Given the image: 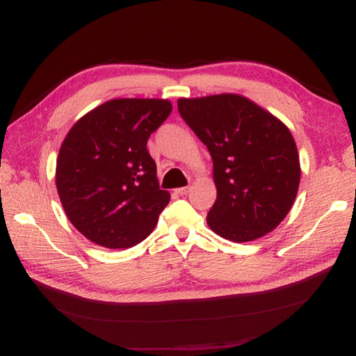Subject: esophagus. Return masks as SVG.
Segmentation results:
<instances>
[{
    "label": "esophagus",
    "mask_w": 356,
    "mask_h": 356,
    "mask_svg": "<svg viewBox=\"0 0 356 356\" xmlns=\"http://www.w3.org/2000/svg\"><path fill=\"white\" fill-rule=\"evenodd\" d=\"M177 194H180V195H185V194H188L190 193V186H184V188H179V190L176 191Z\"/></svg>",
    "instance_id": "1"
}]
</instances>
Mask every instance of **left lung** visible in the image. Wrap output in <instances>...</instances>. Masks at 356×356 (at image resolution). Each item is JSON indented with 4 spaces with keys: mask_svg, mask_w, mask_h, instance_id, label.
<instances>
[{
    "mask_svg": "<svg viewBox=\"0 0 356 356\" xmlns=\"http://www.w3.org/2000/svg\"><path fill=\"white\" fill-rule=\"evenodd\" d=\"M180 116L213 157L217 199L207 223L243 243L274 231L300 185V157L282 120L236 93L180 97Z\"/></svg>",
    "mask_w": 356,
    "mask_h": 356,
    "instance_id": "left-lung-1",
    "label": "left lung"
}]
</instances>
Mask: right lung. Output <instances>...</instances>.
Segmentation results:
<instances>
[{
	"instance_id": "obj_1",
	"label": "right lung",
	"mask_w": 356,
	"mask_h": 356,
	"mask_svg": "<svg viewBox=\"0 0 356 356\" xmlns=\"http://www.w3.org/2000/svg\"><path fill=\"white\" fill-rule=\"evenodd\" d=\"M172 105L120 97L74 124L59 149L56 188L72 225L93 243L131 248L145 240L168 205L147 142Z\"/></svg>"
}]
</instances>
